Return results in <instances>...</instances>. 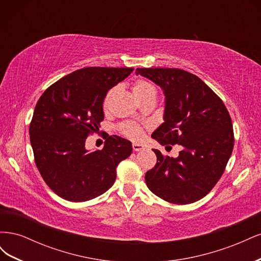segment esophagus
I'll list each match as a JSON object with an SVG mask.
<instances>
[{"instance_id": "34e87169", "label": "esophagus", "mask_w": 261, "mask_h": 261, "mask_svg": "<svg viewBox=\"0 0 261 261\" xmlns=\"http://www.w3.org/2000/svg\"><path fill=\"white\" fill-rule=\"evenodd\" d=\"M144 149H145L144 145L136 144V143L133 144V150H134V151H141V150H144Z\"/></svg>"}]
</instances>
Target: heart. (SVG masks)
I'll use <instances>...</instances> for the list:
<instances>
[{
  "instance_id": "b5f03b06",
  "label": "heart",
  "mask_w": 261,
  "mask_h": 261,
  "mask_svg": "<svg viewBox=\"0 0 261 261\" xmlns=\"http://www.w3.org/2000/svg\"><path fill=\"white\" fill-rule=\"evenodd\" d=\"M133 92L135 94L136 98L140 101L144 102L146 100H155L156 97V88L155 86L146 80H137L133 84ZM112 91H110L105 99V108L108 107L110 97H111ZM120 132L124 136L128 137L130 139H138L141 136V127L139 125L134 122H124L120 125Z\"/></svg>"
}]
</instances>
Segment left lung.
Segmentation results:
<instances>
[{
    "instance_id": "obj_1",
    "label": "left lung",
    "mask_w": 261,
    "mask_h": 261,
    "mask_svg": "<svg viewBox=\"0 0 261 261\" xmlns=\"http://www.w3.org/2000/svg\"><path fill=\"white\" fill-rule=\"evenodd\" d=\"M163 89L164 123L152 138L181 145L177 158L153 149L156 163L145 175L161 199L187 204L203 198L222 176L234 147L231 116L223 101L199 77L178 68H137Z\"/></svg>"
}]
</instances>
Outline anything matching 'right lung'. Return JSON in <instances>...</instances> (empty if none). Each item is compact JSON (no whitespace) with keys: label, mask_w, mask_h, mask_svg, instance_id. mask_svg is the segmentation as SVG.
<instances>
[{"label":"right lung","mask_w":261,"mask_h":261,"mask_svg":"<svg viewBox=\"0 0 261 261\" xmlns=\"http://www.w3.org/2000/svg\"><path fill=\"white\" fill-rule=\"evenodd\" d=\"M132 67H85L52 84L38 100L30 122V144L44 181L61 198L82 202L106 193L116 178V167L132 153V143L107 138L97 151L86 138L103 121L108 91L124 81Z\"/></svg>","instance_id":"right-lung-1"}]
</instances>
